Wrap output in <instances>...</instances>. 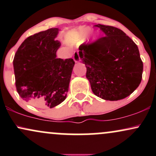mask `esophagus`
<instances>
[{"label":"esophagus","instance_id":"34e87169","mask_svg":"<svg viewBox=\"0 0 156 156\" xmlns=\"http://www.w3.org/2000/svg\"><path fill=\"white\" fill-rule=\"evenodd\" d=\"M73 59H74L75 62L76 63H78V62L80 61V58L79 56V54H78V53H76L74 54V56H73Z\"/></svg>","mask_w":156,"mask_h":156}]
</instances>
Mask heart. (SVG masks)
<instances>
[{"instance_id": "heart-1", "label": "heart", "mask_w": 156, "mask_h": 156, "mask_svg": "<svg viewBox=\"0 0 156 156\" xmlns=\"http://www.w3.org/2000/svg\"><path fill=\"white\" fill-rule=\"evenodd\" d=\"M89 31H90V29H86L84 30L81 32V33L79 35H78V37H76V38H73L71 39H69V44H78L79 43V42H81L83 39L85 38L86 37H87V34L89 33Z\"/></svg>"}]
</instances>
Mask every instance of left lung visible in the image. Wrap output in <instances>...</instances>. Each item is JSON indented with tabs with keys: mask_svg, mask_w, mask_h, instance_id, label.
Instances as JSON below:
<instances>
[{
	"mask_svg": "<svg viewBox=\"0 0 156 156\" xmlns=\"http://www.w3.org/2000/svg\"><path fill=\"white\" fill-rule=\"evenodd\" d=\"M104 37L79 47L93 93L105 101H119L133 93L141 83L143 62L135 42L122 30L98 24Z\"/></svg>",
	"mask_w": 156,
	"mask_h": 156,
	"instance_id": "8db88e82",
	"label": "left lung"
}]
</instances>
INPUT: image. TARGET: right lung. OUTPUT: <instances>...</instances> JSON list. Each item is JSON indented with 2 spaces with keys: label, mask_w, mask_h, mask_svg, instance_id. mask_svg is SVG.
I'll list each match as a JSON object with an SVG mask.
<instances>
[{
  "label": "right lung",
  "mask_w": 156,
  "mask_h": 156,
  "mask_svg": "<svg viewBox=\"0 0 156 156\" xmlns=\"http://www.w3.org/2000/svg\"><path fill=\"white\" fill-rule=\"evenodd\" d=\"M59 29L52 28L30 36L13 60L15 85L20 96L39 108H53L67 98L75 62L56 58Z\"/></svg>",
  "instance_id": "right-lung-1"
}]
</instances>
